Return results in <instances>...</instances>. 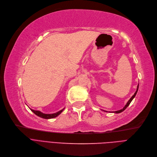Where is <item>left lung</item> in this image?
Here are the masks:
<instances>
[{
	"label": "left lung",
	"instance_id": "left-lung-1",
	"mask_svg": "<svg viewBox=\"0 0 157 157\" xmlns=\"http://www.w3.org/2000/svg\"><path fill=\"white\" fill-rule=\"evenodd\" d=\"M138 87H139V85H138V86H137V89H136V91L135 92V93L134 94V95L132 96V97H131L130 98V100L128 101L127 102V103H126V104L124 105V107L123 108V109H120V110H118V111H115V112H113V113H121V112H123V111L128 107V106L129 105V104H130V102H132V100L134 99V98L136 97V93H137V92H138ZM104 111V110H103ZM104 112H108L107 111H104Z\"/></svg>",
	"mask_w": 157,
	"mask_h": 157
}]
</instances>
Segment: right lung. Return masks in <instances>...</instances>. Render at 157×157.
I'll use <instances>...</instances> for the list:
<instances>
[{
  "mask_svg": "<svg viewBox=\"0 0 157 157\" xmlns=\"http://www.w3.org/2000/svg\"><path fill=\"white\" fill-rule=\"evenodd\" d=\"M64 109V108H63V109L59 111V112H56V113H51V114H46V113H44L42 112H40V111H38V110H34L31 109V110L32 112L35 114L37 116L40 117H42L43 119H53L57 117L59 115H60L63 112V111Z\"/></svg>",
  "mask_w": 157,
  "mask_h": 157,
  "instance_id": "add662e5",
  "label": "right lung"
}]
</instances>
